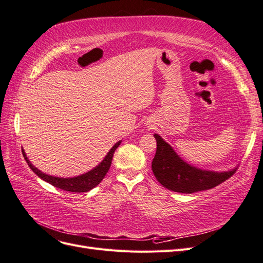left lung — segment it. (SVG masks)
Instances as JSON below:
<instances>
[{
    "instance_id": "1",
    "label": "left lung",
    "mask_w": 263,
    "mask_h": 263,
    "mask_svg": "<svg viewBox=\"0 0 263 263\" xmlns=\"http://www.w3.org/2000/svg\"><path fill=\"white\" fill-rule=\"evenodd\" d=\"M157 151L151 163L156 179L161 185L170 191L191 194L213 189L229 179L236 172V168L228 171H211L196 168L185 162L158 134Z\"/></svg>"
}]
</instances>
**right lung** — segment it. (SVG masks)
Here are the masks:
<instances>
[{"instance_id": "right-lung-1", "label": "right lung", "mask_w": 263, "mask_h": 263, "mask_svg": "<svg viewBox=\"0 0 263 263\" xmlns=\"http://www.w3.org/2000/svg\"><path fill=\"white\" fill-rule=\"evenodd\" d=\"M121 142L122 140L117 141L116 144L112 147V149L108 151L105 158L103 159L102 162H100V164H98L95 168L87 171L84 174H81V176L73 177V178H58V177L49 176V174H46L31 164L24 149H22V153L24 158H25L27 164L29 165V168L33 170V172H35V174H37V176L42 180L48 182L49 184L63 191H69V192H74V193H82V192H89L90 190L100 184V182L104 179V177L106 176V173L110 168V163H112V159H113L115 150L119 145H121Z\"/></svg>"}]
</instances>
